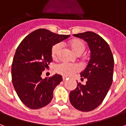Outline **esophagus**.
Returning a JSON list of instances; mask_svg holds the SVG:
<instances>
[{
	"label": "esophagus",
	"mask_w": 126,
	"mask_h": 126,
	"mask_svg": "<svg viewBox=\"0 0 126 126\" xmlns=\"http://www.w3.org/2000/svg\"><path fill=\"white\" fill-rule=\"evenodd\" d=\"M65 79H67V78H66V77H64V76H63V81H65Z\"/></svg>",
	"instance_id": "esophagus-1"
}]
</instances>
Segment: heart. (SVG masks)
I'll return each instance as SVG.
<instances>
[{
  "label": "heart",
  "instance_id": "heart-1",
  "mask_svg": "<svg viewBox=\"0 0 126 126\" xmlns=\"http://www.w3.org/2000/svg\"><path fill=\"white\" fill-rule=\"evenodd\" d=\"M69 46L71 50L77 55H80L84 51L85 44L79 39H74L69 42ZM60 49V44H56L52 47L51 49V55L53 58L56 57V55ZM55 70L58 74H61L65 76H69L75 72H77L79 70V66L78 65H69L65 63H61L58 65Z\"/></svg>",
  "mask_w": 126,
  "mask_h": 126
}]
</instances>
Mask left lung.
<instances>
[{"label": "left lung", "instance_id": "obj_1", "mask_svg": "<svg viewBox=\"0 0 126 126\" xmlns=\"http://www.w3.org/2000/svg\"><path fill=\"white\" fill-rule=\"evenodd\" d=\"M86 42L90 50V59L84 70L80 73L81 80L69 93V100L79 111H90L100 105L111 87L113 75L114 59L111 48L104 39L94 32H86L74 34Z\"/></svg>", "mask_w": 126, "mask_h": 126}]
</instances>
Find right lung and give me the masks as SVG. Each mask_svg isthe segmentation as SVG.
I'll use <instances>...</instances> for the list:
<instances>
[{
	"label": "right lung",
	"instance_id": "add662e5",
	"mask_svg": "<svg viewBox=\"0 0 126 126\" xmlns=\"http://www.w3.org/2000/svg\"><path fill=\"white\" fill-rule=\"evenodd\" d=\"M69 36L38 29L18 46L11 67L12 82L18 96L28 108H42L52 100L53 90L63 80L62 76L55 74L42 79L41 74L52 61V46Z\"/></svg>",
	"mask_w": 126,
	"mask_h": 126
}]
</instances>
